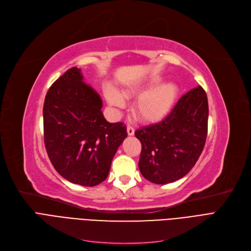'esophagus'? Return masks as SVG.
Listing matches in <instances>:
<instances>
[{"label": "esophagus", "instance_id": "esophagus-1", "mask_svg": "<svg viewBox=\"0 0 251 251\" xmlns=\"http://www.w3.org/2000/svg\"><path fill=\"white\" fill-rule=\"evenodd\" d=\"M126 132H127V135H129V136H133V135H134V133H135V129H134V127H133V126H126Z\"/></svg>", "mask_w": 251, "mask_h": 251}]
</instances>
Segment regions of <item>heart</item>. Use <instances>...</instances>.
Wrapping results in <instances>:
<instances>
[{
	"mask_svg": "<svg viewBox=\"0 0 251 251\" xmlns=\"http://www.w3.org/2000/svg\"><path fill=\"white\" fill-rule=\"evenodd\" d=\"M161 75H153L150 79L136 83L123 91L125 98L140 94L133 105L134 115L145 123H157L165 118L178 97V87L174 82L163 83ZM122 94L111 86L106 89V97L110 105L116 108L125 107Z\"/></svg>",
	"mask_w": 251,
	"mask_h": 251,
	"instance_id": "obj_1",
	"label": "heart"
}]
</instances>
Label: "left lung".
I'll return each instance as SVG.
<instances>
[{
    "instance_id": "left-lung-1",
    "label": "left lung",
    "mask_w": 251,
    "mask_h": 251,
    "mask_svg": "<svg viewBox=\"0 0 251 251\" xmlns=\"http://www.w3.org/2000/svg\"><path fill=\"white\" fill-rule=\"evenodd\" d=\"M209 105L201 86L181 97L161 123L135 132L142 151L138 165L151 183L176 181L192 169L202 152L208 134Z\"/></svg>"
}]
</instances>
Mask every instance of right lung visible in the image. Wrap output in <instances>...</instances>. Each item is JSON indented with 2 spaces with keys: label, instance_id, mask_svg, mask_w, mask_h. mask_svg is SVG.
<instances>
[{
  "label": "right lung",
  "instance_id": "right-lung-1",
  "mask_svg": "<svg viewBox=\"0 0 251 251\" xmlns=\"http://www.w3.org/2000/svg\"><path fill=\"white\" fill-rule=\"evenodd\" d=\"M99 93L72 67L50 86L43 103V136L49 158L71 183L93 187L105 180L119 145L123 123L110 124Z\"/></svg>",
  "mask_w": 251,
  "mask_h": 251
}]
</instances>
